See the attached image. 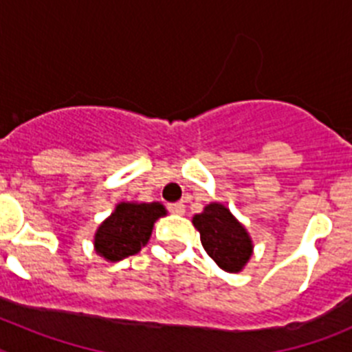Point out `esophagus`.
<instances>
[{
	"mask_svg": "<svg viewBox=\"0 0 352 352\" xmlns=\"http://www.w3.org/2000/svg\"><path fill=\"white\" fill-rule=\"evenodd\" d=\"M167 210L174 214H183L185 213V204L183 203H173V204H167Z\"/></svg>",
	"mask_w": 352,
	"mask_h": 352,
	"instance_id": "34e87169",
	"label": "esophagus"
}]
</instances>
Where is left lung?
<instances>
[{"label":"left lung","instance_id":"obj_1","mask_svg":"<svg viewBox=\"0 0 352 352\" xmlns=\"http://www.w3.org/2000/svg\"><path fill=\"white\" fill-rule=\"evenodd\" d=\"M192 222L201 234V243L208 256L222 270L236 273L250 259V236L226 206L208 204Z\"/></svg>","mask_w":352,"mask_h":352}]
</instances>
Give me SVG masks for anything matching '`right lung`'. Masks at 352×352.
Returning a JSON list of instances; mask_svg holds the SVG:
<instances>
[{
  "label": "right lung",
  "instance_id": "right-lung-1",
  "mask_svg": "<svg viewBox=\"0 0 352 352\" xmlns=\"http://www.w3.org/2000/svg\"><path fill=\"white\" fill-rule=\"evenodd\" d=\"M166 214L158 203H121L95 234V248L107 261H121L138 254L148 243L155 220Z\"/></svg>",
  "mask_w": 352,
  "mask_h": 352
}]
</instances>
